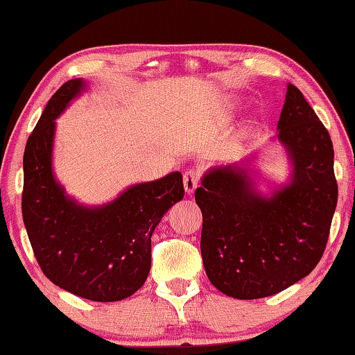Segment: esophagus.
<instances>
[{"label":"esophagus","instance_id":"obj_1","mask_svg":"<svg viewBox=\"0 0 355 355\" xmlns=\"http://www.w3.org/2000/svg\"><path fill=\"white\" fill-rule=\"evenodd\" d=\"M200 182V172L197 169H189L184 172L183 175V184H184V191L188 192V194H192V192L196 191L197 184Z\"/></svg>","mask_w":355,"mask_h":355}]
</instances>
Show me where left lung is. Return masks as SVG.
<instances>
[{"label": "left lung", "mask_w": 355, "mask_h": 355, "mask_svg": "<svg viewBox=\"0 0 355 355\" xmlns=\"http://www.w3.org/2000/svg\"><path fill=\"white\" fill-rule=\"evenodd\" d=\"M291 182L264 197L239 164L202 178L200 250L211 284L235 299H260L309 275L326 249L338 199L334 146L313 107L288 84L277 123Z\"/></svg>", "instance_id": "left-lung-1"}]
</instances>
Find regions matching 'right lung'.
<instances>
[{
    "label": "right lung",
    "mask_w": 355,
    "mask_h": 355,
    "mask_svg": "<svg viewBox=\"0 0 355 355\" xmlns=\"http://www.w3.org/2000/svg\"><path fill=\"white\" fill-rule=\"evenodd\" d=\"M84 87L81 78L62 84L28 137L21 213L35 260L53 284L95 302H116L147 280L152 233L167 209L183 199V177L172 172L130 186L101 207L70 199L53 175L55 120Z\"/></svg>",
    "instance_id": "add662e5"
}]
</instances>
